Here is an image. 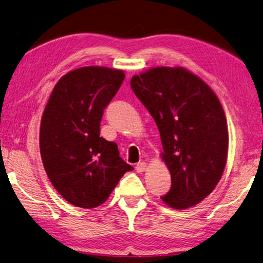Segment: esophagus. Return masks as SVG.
Masks as SVG:
<instances>
[{
    "label": "esophagus",
    "instance_id": "esophagus-1",
    "mask_svg": "<svg viewBox=\"0 0 263 263\" xmlns=\"http://www.w3.org/2000/svg\"><path fill=\"white\" fill-rule=\"evenodd\" d=\"M146 167H147V164H146V162H138L136 164V171L138 173H142L144 171H146Z\"/></svg>",
    "mask_w": 263,
    "mask_h": 263
}]
</instances>
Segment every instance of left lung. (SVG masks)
<instances>
[{
    "label": "left lung",
    "mask_w": 263,
    "mask_h": 263,
    "mask_svg": "<svg viewBox=\"0 0 263 263\" xmlns=\"http://www.w3.org/2000/svg\"><path fill=\"white\" fill-rule=\"evenodd\" d=\"M131 88L154 118L172 186L167 205L188 209L212 193L224 172L229 131L212 89L182 67L151 68L131 79Z\"/></svg>",
    "instance_id": "obj_1"
}]
</instances>
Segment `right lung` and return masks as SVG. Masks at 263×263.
<instances>
[{"mask_svg":"<svg viewBox=\"0 0 263 263\" xmlns=\"http://www.w3.org/2000/svg\"><path fill=\"white\" fill-rule=\"evenodd\" d=\"M125 78L123 70L88 66L64 75L41 123V155L51 183L66 201L91 209L103 204L126 172L118 146L100 137L104 109Z\"/></svg>","mask_w":263,"mask_h":263,"instance_id":"obj_1","label":"right lung"}]
</instances>
